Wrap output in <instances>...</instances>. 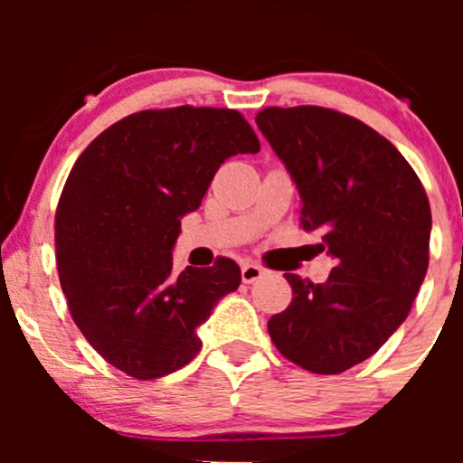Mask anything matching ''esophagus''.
I'll return each mask as SVG.
<instances>
[{"label":"esophagus","instance_id":"esophagus-1","mask_svg":"<svg viewBox=\"0 0 463 463\" xmlns=\"http://www.w3.org/2000/svg\"><path fill=\"white\" fill-rule=\"evenodd\" d=\"M265 274V269L261 268V265L257 263H243L241 265V280L243 283H254V280H259L261 276Z\"/></svg>","mask_w":463,"mask_h":463}]
</instances>
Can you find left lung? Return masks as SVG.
<instances>
[{"instance_id":"left-lung-1","label":"left lung","mask_w":463,"mask_h":463,"mask_svg":"<svg viewBox=\"0 0 463 463\" xmlns=\"http://www.w3.org/2000/svg\"><path fill=\"white\" fill-rule=\"evenodd\" d=\"M257 126L296 183L302 228L335 259L326 283L285 274L294 300L269 317V337L300 368L339 374L409 316L429 268L431 206L405 156L354 117L272 106Z\"/></svg>"}]
</instances>
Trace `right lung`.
<instances>
[{
    "mask_svg": "<svg viewBox=\"0 0 463 463\" xmlns=\"http://www.w3.org/2000/svg\"><path fill=\"white\" fill-rule=\"evenodd\" d=\"M261 150L231 109L141 110L95 137L56 209V263L69 313L102 357L135 379L172 374L200 353L195 328L241 283L213 268L174 272L180 220L226 158Z\"/></svg>",
    "mask_w": 463,
    "mask_h": 463,
    "instance_id": "obj_1",
    "label": "right lung"
}]
</instances>
